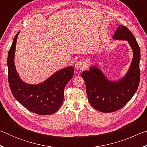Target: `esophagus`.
I'll return each instance as SVG.
<instances>
[{
	"instance_id": "1",
	"label": "esophagus",
	"mask_w": 147,
	"mask_h": 147,
	"mask_svg": "<svg viewBox=\"0 0 147 147\" xmlns=\"http://www.w3.org/2000/svg\"><path fill=\"white\" fill-rule=\"evenodd\" d=\"M86 67V65L82 61H78L74 65V68L76 71H80Z\"/></svg>"
}]
</instances>
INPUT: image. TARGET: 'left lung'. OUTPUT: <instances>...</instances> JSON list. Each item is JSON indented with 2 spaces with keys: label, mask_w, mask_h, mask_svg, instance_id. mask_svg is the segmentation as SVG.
<instances>
[{
  "label": "left lung",
  "mask_w": 147,
  "mask_h": 147,
  "mask_svg": "<svg viewBox=\"0 0 147 147\" xmlns=\"http://www.w3.org/2000/svg\"><path fill=\"white\" fill-rule=\"evenodd\" d=\"M114 40L127 41L133 51V58L125 75L119 80L107 78L100 68L92 65L81 74L86 82V93L91 105L99 111L110 113L126 105L133 97L140 80V48L127 27L119 25L113 36Z\"/></svg>",
  "instance_id": "left-lung-1"
}]
</instances>
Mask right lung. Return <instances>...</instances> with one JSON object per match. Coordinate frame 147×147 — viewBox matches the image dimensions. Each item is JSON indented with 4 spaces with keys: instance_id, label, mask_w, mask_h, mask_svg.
Masks as SVG:
<instances>
[{
    "instance_id": "right-lung-1",
    "label": "right lung",
    "mask_w": 147,
    "mask_h": 147,
    "mask_svg": "<svg viewBox=\"0 0 147 147\" xmlns=\"http://www.w3.org/2000/svg\"><path fill=\"white\" fill-rule=\"evenodd\" d=\"M13 39L8 55V82L15 98L32 112L48 115L56 112L63 102L64 88L73 78L74 68L67 67L56 71L42 83L29 84L24 82L17 73L14 63L17 39Z\"/></svg>"
}]
</instances>
